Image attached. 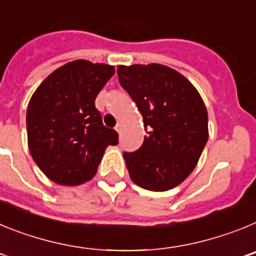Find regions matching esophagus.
<instances>
[{
  "label": "esophagus",
  "mask_w": 256,
  "mask_h": 256,
  "mask_svg": "<svg viewBox=\"0 0 256 256\" xmlns=\"http://www.w3.org/2000/svg\"><path fill=\"white\" fill-rule=\"evenodd\" d=\"M115 130H116L118 133H122V130H123V124L118 123L116 126H115Z\"/></svg>",
  "instance_id": "obj_1"
}]
</instances>
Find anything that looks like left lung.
I'll return each instance as SVG.
<instances>
[{"instance_id": "left-lung-1", "label": "left lung", "mask_w": 256, "mask_h": 256, "mask_svg": "<svg viewBox=\"0 0 256 256\" xmlns=\"http://www.w3.org/2000/svg\"><path fill=\"white\" fill-rule=\"evenodd\" d=\"M118 76L146 130L141 148L123 154L130 180L150 191L174 188L195 169L208 142L204 101L188 79L165 65H119Z\"/></svg>"}]
</instances>
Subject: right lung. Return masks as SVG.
<instances>
[{
	"instance_id": "right-lung-1",
	"label": "right lung",
	"mask_w": 256,
	"mask_h": 256,
	"mask_svg": "<svg viewBox=\"0 0 256 256\" xmlns=\"http://www.w3.org/2000/svg\"><path fill=\"white\" fill-rule=\"evenodd\" d=\"M114 73L112 65L72 61L50 74L32 96L26 110L29 151L52 182L76 186L92 180L106 148L119 142L94 106Z\"/></svg>"
}]
</instances>
